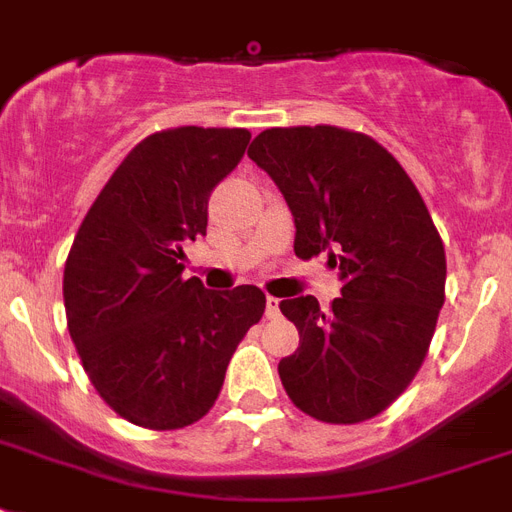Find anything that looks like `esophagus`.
Returning <instances> with one entry per match:
<instances>
[{"label": "esophagus", "instance_id": "esophagus-1", "mask_svg": "<svg viewBox=\"0 0 512 512\" xmlns=\"http://www.w3.org/2000/svg\"><path fill=\"white\" fill-rule=\"evenodd\" d=\"M265 316H268V319H276V316H279V300H276V297H265Z\"/></svg>", "mask_w": 512, "mask_h": 512}]
</instances>
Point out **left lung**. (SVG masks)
<instances>
[{
    "mask_svg": "<svg viewBox=\"0 0 512 512\" xmlns=\"http://www.w3.org/2000/svg\"><path fill=\"white\" fill-rule=\"evenodd\" d=\"M249 159L295 217V255L327 252L342 281L332 311L313 295L281 300L300 348L279 361L289 398L321 422L353 425L414 380L444 305L446 255L404 167L361 132H260Z\"/></svg>",
    "mask_w": 512,
    "mask_h": 512,
    "instance_id": "8db88e82",
    "label": "left lung"
}]
</instances>
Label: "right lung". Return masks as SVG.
<instances>
[{"mask_svg":"<svg viewBox=\"0 0 512 512\" xmlns=\"http://www.w3.org/2000/svg\"><path fill=\"white\" fill-rule=\"evenodd\" d=\"M247 130L177 127L140 140L79 225L63 271L68 332L116 414L151 430L212 409L233 350L263 319L252 284L183 279V247L207 233L209 193L241 162Z\"/></svg>","mask_w":512,"mask_h":512,"instance_id":"right-lung-1","label":"right lung"}]
</instances>
